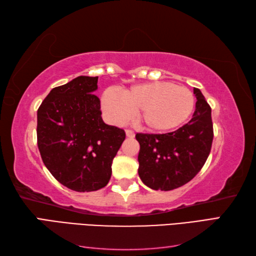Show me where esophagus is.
Here are the masks:
<instances>
[{
    "instance_id": "obj_1",
    "label": "esophagus",
    "mask_w": 256,
    "mask_h": 256,
    "mask_svg": "<svg viewBox=\"0 0 256 256\" xmlns=\"http://www.w3.org/2000/svg\"><path fill=\"white\" fill-rule=\"evenodd\" d=\"M125 134H126V136L130 138H133L135 136L134 132L131 131V130H126V131H125Z\"/></svg>"
}]
</instances>
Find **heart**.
Listing matches in <instances>:
<instances>
[{
    "label": "heart",
    "instance_id": "heart-1",
    "mask_svg": "<svg viewBox=\"0 0 256 256\" xmlns=\"http://www.w3.org/2000/svg\"><path fill=\"white\" fill-rule=\"evenodd\" d=\"M189 89L170 81H155L120 91L106 90L101 96L106 116L114 124H123L136 113L138 122L155 132H166L182 125L194 108Z\"/></svg>",
    "mask_w": 256,
    "mask_h": 256
}]
</instances>
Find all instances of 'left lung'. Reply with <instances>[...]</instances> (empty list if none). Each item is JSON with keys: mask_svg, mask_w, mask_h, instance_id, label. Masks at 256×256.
I'll return each mask as SVG.
<instances>
[{"mask_svg": "<svg viewBox=\"0 0 256 256\" xmlns=\"http://www.w3.org/2000/svg\"><path fill=\"white\" fill-rule=\"evenodd\" d=\"M197 98L192 118L182 128L166 134L135 135L140 143L138 175L154 190H172L197 175L208 158L214 140L211 108L204 94Z\"/></svg>", "mask_w": 256, "mask_h": 256, "instance_id": "1", "label": "left lung"}]
</instances>
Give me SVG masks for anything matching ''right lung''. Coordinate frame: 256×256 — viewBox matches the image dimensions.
I'll return each mask as SVG.
<instances>
[{"label": "right lung", "mask_w": 256, "mask_h": 256, "mask_svg": "<svg viewBox=\"0 0 256 256\" xmlns=\"http://www.w3.org/2000/svg\"><path fill=\"white\" fill-rule=\"evenodd\" d=\"M98 77L80 76L54 88L37 111V145L47 170L67 188L96 192L111 178L124 130L101 118Z\"/></svg>", "instance_id": "obj_1"}]
</instances>
